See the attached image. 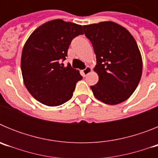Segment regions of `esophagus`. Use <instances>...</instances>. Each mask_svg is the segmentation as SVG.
Listing matches in <instances>:
<instances>
[{"label":"esophagus","mask_w":158,"mask_h":158,"mask_svg":"<svg viewBox=\"0 0 158 158\" xmlns=\"http://www.w3.org/2000/svg\"><path fill=\"white\" fill-rule=\"evenodd\" d=\"M92 71V68L91 67H89V66H87L85 69H83L82 70V75H83V77H86L87 76L88 74H89V73L91 72Z\"/></svg>","instance_id":"1"}]
</instances>
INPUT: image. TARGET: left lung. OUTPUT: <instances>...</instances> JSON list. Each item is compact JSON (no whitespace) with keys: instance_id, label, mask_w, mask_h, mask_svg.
Returning <instances> with one entry per match:
<instances>
[{"instance_id":"1","label":"left lung","mask_w":158,"mask_h":158,"mask_svg":"<svg viewBox=\"0 0 158 158\" xmlns=\"http://www.w3.org/2000/svg\"><path fill=\"white\" fill-rule=\"evenodd\" d=\"M83 29L96 57L94 71L99 81L90 86L93 95L111 105L125 101L142 77V60L136 41L125 27L114 22L85 25Z\"/></svg>"}]
</instances>
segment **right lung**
Masks as SVG:
<instances>
[{"instance_id": "1", "label": "right lung", "mask_w": 158, "mask_h": 158, "mask_svg": "<svg viewBox=\"0 0 158 158\" xmlns=\"http://www.w3.org/2000/svg\"><path fill=\"white\" fill-rule=\"evenodd\" d=\"M83 34L81 25L60 19L32 32L22 51L21 71L25 86L36 100L55 107L70 100L82 77L69 64L65 67L60 62L66 59L71 41Z\"/></svg>"}]
</instances>
